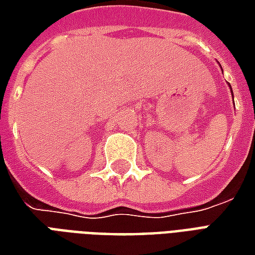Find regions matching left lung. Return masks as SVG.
<instances>
[{"instance_id": "left-lung-1", "label": "left lung", "mask_w": 255, "mask_h": 255, "mask_svg": "<svg viewBox=\"0 0 255 255\" xmlns=\"http://www.w3.org/2000/svg\"><path fill=\"white\" fill-rule=\"evenodd\" d=\"M230 87H231V86H230ZM231 91H232V89H231Z\"/></svg>"}]
</instances>
